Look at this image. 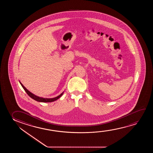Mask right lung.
I'll list each match as a JSON object with an SVG mask.
<instances>
[{
	"instance_id": "right-lung-1",
	"label": "right lung",
	"mask_w": 153,
	"mask_h": 153,
	"mask_svg": "<svg viewBox=\"0 0 153 153\" xmlns=\"http://www.w3.org/2000/svg\"><path fill=\"white\" fill-rule=\"evenodd\" d=\"M20 82V83L21 84L22 87L24 89V90H25V92H27V94L29 95V96L31 98L33 99L34 100L37 101L38 102H53V101H56L59 98L63 95V93H64L63 92H62L61 94H59L58 96L53 98H44L40 97L37 96H36V95L33 94L32 93H31L29 90H27V89L25 88V87L23 86L22 84H21V82Z\"/></svg>"
}]
</instances>
